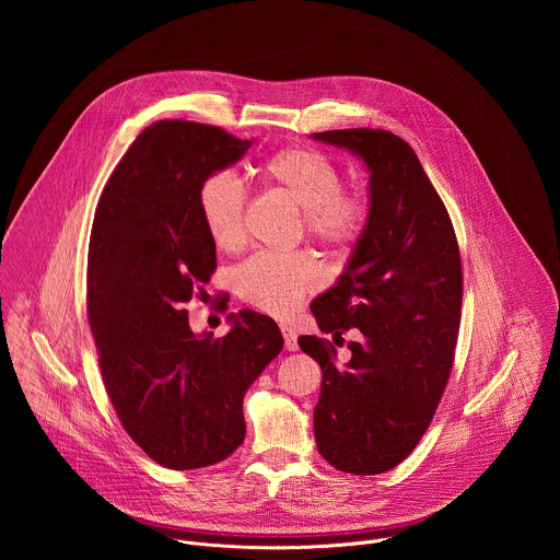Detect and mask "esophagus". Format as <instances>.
I'll use <instances>...</instances> for the list:
<instances>
[{
	"label": "esophagus",
	"mask_w": 560,
	"mask_h": 560,
	"mask_svg": "<svg viewBox=\"0 0 560 560\" xmlns=\"http://www.w3.org/2000/svg\"><path fill=\"white\" fill-rule=\"evenodd\" d=\"M281 332H283V341H285V350L290 352H296L299 350V341H296V332L290 328V326H281Z\"/></svg>",
	"instance_id": "34e87169"
}]
</instances>
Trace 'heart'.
<instances>
[{"label": "heart", "instance_id": "obj_1", "mask_svg": "<svg viewBox=\"0 0 560 560\" xmlns=\"http://www.w3.org/2000/svg\"><path fill=\"white\" fill-rule=\"evenodd\" d=\"M264 179L285 192L301 210L307 232L328 246L354 242L365 221V203L341 192L343 179L335 164L310 148H283L261 168ZM201 223L221 250L244 242L246 192L232 175H208L197 192ZM234 290L244 301L275 316L290 314L299 301L322 285V272L307 255L257 253L232 272Z\"/></svg>", "mask_w": 560, "mask_h": 560}]
</instances>
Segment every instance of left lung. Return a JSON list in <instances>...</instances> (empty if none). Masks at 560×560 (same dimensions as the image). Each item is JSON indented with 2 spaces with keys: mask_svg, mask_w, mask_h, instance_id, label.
<instances>
[{
  "mask_svg": "<svg viewBox=\"0 0 560 560\" xmlns=\"http://www.w3.org/2000/svg\"><path fill=\"white\" fill-rule=\"evenodd\" d=\"M357 154L370 173L368 219L337 283L310 310L322 332L359 328L352 359L299 337L324 372L314 439L341 471L381 474L425 434L447 385L460 322V257L450 214L417 152L387 130L310 135Z\"/></svg>",
  "mask_w": 560,
  "mask_h": 560,
  "instance_id": "left-lung-1",
  "label": "left lung"
}]
</instances>
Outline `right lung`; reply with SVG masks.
Returning <instances> with one entry per match:
<instances>
[{
  "instance_id": "right-lung-1",
  "label": "right lung",
  "mask_w": 560,
  "mask_h": 560,
  "mask_svg": "<svg viewBox=\"0 0 560 560\" xmlns=\"http://www.w3.org/2000/svg\"><path fill=\"white\" fill-rule=\"evenodd\" d=\"M253 139L195 121H156L110 175L89 244V318L106 392L130 439L159 465L197 469L246 436L244 396L283 337L255 310L230 332H192L188 303L217 268L197 192Z\"/></svg>"
}]
</instances>
